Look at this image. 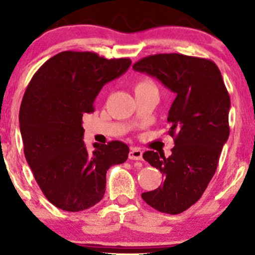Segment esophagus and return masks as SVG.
I'll use <instances>...</instances> for the list:
<instances>
[{"mask_svg":"<svg viewBox=\"0 0 255 255\" xmlns=\"http://www.w3.org/2000/svg\"><path fill=\"white\" fill-rule=\"evenodd\" d=\"M128 159L131 160H142V152L137 147H132L128 153Z\"/></svg>","mask_w":255,"mask_h":255,"instance_id":"esophagus-1","label":"esophagus"}]
</instances>
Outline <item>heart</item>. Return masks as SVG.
<instances>
[{"instance_id": "obj_1", "label": "heart", "mask_w": 255, "mask_h": 255, "mask_svg": "<svg viewBox=\"0 0 255 255\" xmlns=\"http://www.w3.org/2000/svg\"><path fill=\"white\" fill-rule=\"evenodd\" d=\"M148 90H156L155 83L148 78H144V79L139 80V81L134 85L135 94L141 93V92H148Z\"/></svg>"}]
</instances>
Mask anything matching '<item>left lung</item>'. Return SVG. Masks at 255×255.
<instances>
[{
	"label": "left lung",
	"mask_w": 255,
	"mask_h": 255,
	"mask_svg": "<svg viewBox=\"0 0 255 255\" xmlns=\"http://www.w3.org/2000/svg\"><path fill=\"white\" fill-rule=\"evenodd\" d=\"M154 76L176 94L168 113V134L175 146L163 153L142 154L165 176L156 189L142 193L146 203L160 212L177 215L196 203L215 175L230 134L231 102L221 71L209 59L180 53L153 54L132 66Z\"/></svg>",
	"instance_id": "8db88e82"
}]
</instances>
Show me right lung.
I'll return each instance as SVG.
<instances>
[{
  "label": "right lung",
  "instance_id": "1",
  "mask_svg": "<svg viewBox=\"0 0 255 255\" xmlns=\"http://www.w3.org/2000/svg\"><path fill=\"white\" fill-rule=\"evenodd\" d=\"M128 58L64 51L31 79L19 109L24 154L45 197L65 211L86 210L102 200L107 170L128 160V146L113 140L93 153L83 142L82 116L106 83L130 67Z\"/></svg>",
  "mask_w": 255,
  "mask_h": 255
}]
</instances>
